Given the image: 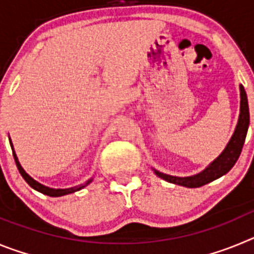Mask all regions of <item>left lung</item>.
<instances>
[{
	"instance_id": "obj_1",
	"label": "left lung",
	"mask_w": 254,
	"mask_h": 254,
	"mask_svg": "<svg viewBox=\"0 0 254 254\" xmlns=\"http://www.w3.org/2000/svg\"><path fill=\"white\" fill-rule=\"evenodd\" d=\"M239 90H241V113H239V120H238V125L235 127L234 133H233L232 138L228 142L224 151L206 169H203L198 174H194V176L190 177H174L168 176V174H164V173L154 169L155 174L159 178L169 182V183L183 186V187L197 188L207 185V183L220 178V177H223L224 174H226L229 170L234 167V164L237 163L238 158H239V155L242 152V149H243L247 131H248V126H250V108H248V99H247V94L243 85L239 86Z\"/></svg>"
}]
</instances>
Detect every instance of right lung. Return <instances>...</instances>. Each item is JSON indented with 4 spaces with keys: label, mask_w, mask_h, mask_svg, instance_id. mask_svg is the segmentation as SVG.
I'll use <instances>...</instances> for the list:
<instances>
[{
    "label": "right lung",
    "mask_w": 254,
    "mask_h": 254,
    "mask_svg": "<svg viewBox=\"0 0 254 254\" xmlns=\"http://www.w3.org/2000/svg\"><path fill=\"white\" fill-rule=\"evenodd\" d=\"M10 145H11V149H12L13 159H15V163H16V167H17V169H19V172H20V174H21V177L24 179H25L26 183H28V185L30 186V187L33 188V190H38V192H40V193L47 194V196H51V197L64 196V194L73 193V192H76V190H82V188L86 187V186L89 185V183H90L91 181H93V178H90L87 182H85L84 185L76 186V187H71V188H64V190H61V188L56 190V188H49V187H47V186H43V185H42V183H39V182H37V181H35V179L31 178V177L29 176L28 173H26L25 170L22 169V167H21V165H20V163H19V159H17L16 154H15V150H13L12 142H11V138H10Z\"/></svg>",
    "instance_id": "1"
}]
</instances>
